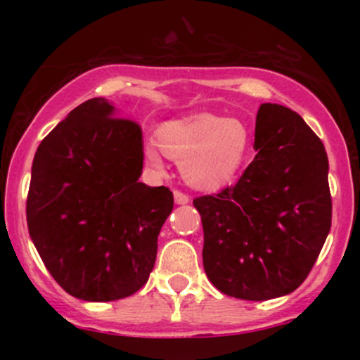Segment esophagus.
I'll use <instances>...</instances> for the list:
<instances>
[{"mask_svg": "<svg viewBox=\"0 0 360 360\" xmlns=\"http://www.w3.org/2000/svg\"><path fill=\"white\" fill-rule=\"evenodd\" d=\"M174 200H176L177 205L189 203V196H188V194L183 193V191H179V189H176V191H174Z\"/></svg>", "mask_w": 360, "mask_h": 360, "instance_id": "1", "label": "esophagus"}]
</instances>
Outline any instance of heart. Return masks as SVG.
<instances>
[{
  "mask_svg": "<svg viewBox=\"0 0 360 360\" xmlns=\"http://www.w3.org/2000/svg\"><path fill=\"white\" fill-rule=\"evenodd\" d=\"M157 140L146 146L147 162L160 169L166 154L184 160L188 181L198 188H220L242 167L249 152V130L242 122L212 113L171 120L157 128Z\"/></svg>",
  "mask_w": 360,
  "mask_h": 360,
  "instance_id": "heart-1",
  "label": "heart"
}]
</instances>
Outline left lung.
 <instances>
[{
  "mask_svg": "<svg viewBox=\"0 0 360 360\" xmlns=\"http://www.w3.org/2000/svg\"><path fill=\"white\" fill-rule=\"evenodd\" d=\"M255 150L237 184L193 203L213 286L264 301L289 295L308 278L332 226V196L323 143L296 111L260 105Z\"/></svg>",
  "mask_w": 360,
  "mask_h": 360,
  "instance_id": "8db88e82",
  "label": "left lung"
}]
</instances>
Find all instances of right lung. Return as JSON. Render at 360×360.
<instances>
[{
  "label": "right lung",
  "instance_id": "add662e5",
  "mask_svg": "<svg viewBox=\"0 0 360 360\" xmlns=\"http://www.w3.org/2000/svg\"><path fill=\"white\" fill-rule=\"evenodd\" d=\"M142 128L105 98L74 108L40 142L27 196L28 232L65 292L115 301L137 292L172 212L166 186L139 183Z\"/></svg>",
  "mask_w": 360,
  "mask_h": 360
}]
</instances>
